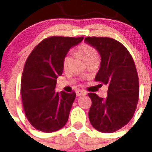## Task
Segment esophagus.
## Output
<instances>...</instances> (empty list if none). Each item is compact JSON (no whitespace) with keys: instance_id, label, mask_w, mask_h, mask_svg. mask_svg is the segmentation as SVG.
<instances>
[{"instance_id":"34e87169","label":"esophagus","mask_w":152,"mask_h":152,"mask_svg":"<svg viewBox=\"0 0 152 152\" xmlns=\"http://www.w3.org/2000/svg\"><path fill=\"white\" fill-rule=\"evenodd\" d=\"M76 95H77V96H81V95H86V92H85V91H83L77 90L76 91Z\"/></svg>"}]
</instances>
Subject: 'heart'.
<instances>
[{"mask_svg": "<svg viewBox=\"0 0 152 152\" xmlns=\"http://www.w3.org/2000/svg\"><path fill=\"white\" fill-rule=\"evenodd\" d=\"M76 53L80 55L85 61L88 60L93 59V58H98L99 57L97 50L93 46L88 43H83L80 45L76 49ZM70 62H71L70 56L65 55L63 58V61H62V65H63L64 69H68Z\"/></svg>", "mask_w": 152, "mask_h": 152, "instance_id": "heart-1", "label": "heart"}]
</instances>
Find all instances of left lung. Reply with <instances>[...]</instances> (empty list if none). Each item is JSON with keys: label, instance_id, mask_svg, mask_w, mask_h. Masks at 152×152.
Wrapping results in <instances>:
<instances>
[{"label": "left lung", "instance_id": "left-lung-1", "mask_svg": "<svg viewBox=\"0 0 152 152\" xmlns=\"http://www.w3.org/2000/svg\"><path fill=\"white\" fill-rule=\"evenodd\" d=\"M87 42L101 55V66L95 76L99 85L108 86L107 97L88 93L91 106V124L102 132H116L134 115L139 99V78L132 55L120 42L108 37H87Z\"/></svg>", "mask_w": 152, "mask_h": 152}]
</instances>
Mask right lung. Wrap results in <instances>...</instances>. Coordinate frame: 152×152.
I'll list each match as a JSON object with an SVG mask.
<instances>
[{
	"mask_svg": "<svg viewBox=\"0 0 152 152\" xmlns=\"http://www.w3.org/2000/svg\"><path fill=\"white\" fill-rule=\"evenodd\" d=\"M83 39L49 37L40 42L27 57L20 91L25 115L37 130L53 132L66 124L76 93L58 94L54 89L57 77L63 72V58Z\"/></svg>",
	"mask_w": 152,
	"mask_h": 152,
	"instance_id": "obj_1",
	"label": "right lung"
}]
</instances>
